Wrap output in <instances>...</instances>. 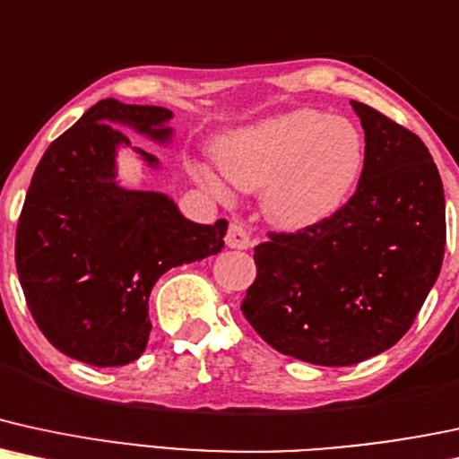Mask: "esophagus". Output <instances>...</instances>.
<instances>
[{
    "mask_svg": "<svg viewBox=\"0 0 459 459\" xmlns=\"http://www.w3.org/2000/svg\"><path fill=\"white\" fill-rule=\"evenodd\" d=\"M225 242H228L230 249H249L251 247V231L245 223L240 221H231L228 234H225Z\"/></svg>",
    "mask_w": 459,
    "mask_h": 459,
    "instance_id": "obj_1",
    "label": "esophagus"
}]
</instances>
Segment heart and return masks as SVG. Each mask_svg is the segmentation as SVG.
<instances>
[{"instance_id": "1", "label": "heart", "mask_w": 459, "mask_h": 459, "mask_svg": "<svg viewBox=\"0 0 459 459\" xmlns=\"http://www.w3.org/2000/svg\"><path fill=\"white\" fill-rule=\"evenodd\" d=\"M214 156L231 185L262 191V212L274 228L300 231L326 223L346 206L368 150L348 117L294 109L228 134ZM195 176L214 195H228L208 167L197 165Z\"/></svg>"}]
</instances>
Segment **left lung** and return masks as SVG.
<instances>
[{"label": "left lung", "instance_id": "left-lung-1", "mask_svg": "<svg viewBox=\"0 0 459 459\" xmlns=\"http://www.w3.org/2000/svg\"><path fill=\"white\" fill-rule=\"evenodd\" d=\"M365 131L357 193L333 219L255 247L242 314L266 343L311 365L346 368L395 346L445 257V191L417 134L350 100Z\"/></svg>", "mask_w": 459, "mask_h": 459}]
</instances>
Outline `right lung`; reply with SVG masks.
I'll use <instances>...</instances> for the list:
<instances>
[{"label":"right lung","instance_id":"obj_1","mask_svg":"<svg viewBox=\"0 0 459 459\" xmlns=\"http://www.w3.org/2000/svg\"><path fill=\"white\" fill-rule=\"evenodd\" d=\"M171 117L165 107L96 102L48 145L31 178L16 225V273L42 335L81 363L120 368L142 357L160 274L225 245V219L193 223L165 193L117 180L120 148L159 167L117 126L167 145Z\"/></svg>","mask_w":459,"mask_h":459}]
</instances>
